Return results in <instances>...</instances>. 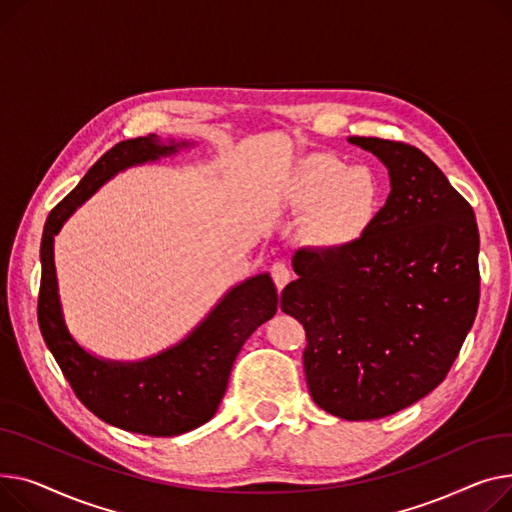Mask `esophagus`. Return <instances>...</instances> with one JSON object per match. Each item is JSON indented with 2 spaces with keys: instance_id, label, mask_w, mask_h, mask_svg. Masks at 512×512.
Here are the masks:
<instances>
[{
  "instance_id": "34e87169",
  "label": "esophagus",
  "mask_w": 512,
  "mask_h": 512,
  "mask_svg": "<svg viewBox=\"0 0 512 512\" xmlns=\"http://www.w3.org/2000/svg\"><path fill=\"white\" fill-rule=\"evenodd\" d=\"M270 279H273L275 287L281 291L291 281V270L285 262H275L270 266Z\"/></svg>"
}]
</instances>
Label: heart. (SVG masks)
<instances>
[{
	"label": "heart",
	"mask_w": 512,
	"mask_h": 512,
	"mask_svg": "<svg viewBox=\"0 0 512 512\" xmlns=\"http://www.w3.org/2000/svg\"><path fill=\"white\" fill-rule=\"evenodd\" d=\"M287 200L310 210L306 233L320 248L347 246L372 223L380 190L370 169L349 167L339 157L316 153L299 161L287 186Z\"/></svg>",
	"instance_id": "b5f03b06"
}]
</instances>
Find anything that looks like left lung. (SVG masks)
I'll return each mask as SVG.
<instances>
[{"instance_id":"8db88e82","label":"left lung","mask_w":512,"mask_h":512,"mask_svg":"<svg viewBox=\"0 0 512 512\" xmlns=\"http://www.w3.org/2000/svg\"><path fill=\"white\" fill-rule=\"evenodd\" d=\"M349 142L386 165V204L355 242L295 252L281 310L304 324L314 403L359 422L409 407L453 368L479 306V231L471 204L422 150Z\"/></svg>"}]
</instances>
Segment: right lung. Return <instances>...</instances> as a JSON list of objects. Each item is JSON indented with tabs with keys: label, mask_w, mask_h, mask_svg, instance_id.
Segmentation results:
<instances>
[{
	"label": "right lung",
	"mask_w": 512,
	"mask_h": 512,
	"mask_svg": "<svg viewBox=\"0 0 512 512\" xmlns=\"http://www.w3.org/2000/svg\"><path fill=\"white\" fill-rule=\"evenodd\" d=\"M186 142L157 134L124 140L88 169L47 217L41 239L39 328L80 403L103 422L144 436H177L206 424L219 409L235 357L254 330L275 316L279 295L268 275L233 287L194 333L140 364H111L86 353L59 310L53 235L90 194L117 171L171 155Z\"/></svg>",
	"instance_id": "obj_1"
}]
</instances>
